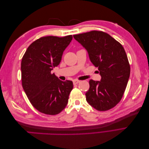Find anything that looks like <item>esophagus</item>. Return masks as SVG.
<instances>
[{"mask_svg":"<svg viewBox=\"0 0 149 149\" xmlns=\"http://www.w3.org/2000/svg\"><path fill=\"white\" fill-rule=\"evenodd\" d=\"M73 82L74 84H77L79 83H80V81L79 80H77V79H74V80H73Z\"/></svg>","mask_w":149,"mask_h":149,"instance_id":"1","label":"esophagus"}]
</instances>
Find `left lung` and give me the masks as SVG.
<instances>
[{"mask_svg":"<svg viewBox=\"0 0 149 149\" xmlns=\"http://www.w3.org/2000/svg\"><path fill=\"white\" fill-rule=\"evenodd\" d=\"M87 49L92 63L98 68L101 81H89L87 102L94 109L106 111L121 100L128 83L130 68L123 45L108 33L93 30L74 35Z\"/></svg>","mask_w":149,"mask_h":149,"instance_id":"8db88e82","label":"left lung"}]
</instances>
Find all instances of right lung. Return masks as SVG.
Segmentation results:
<instances>
[{"label":"right lung","instance_id":"add662e5","mask_svg":"<svg viewBox=\"0 0 149 149\" xmlns=\"http://www.w3.org/2000/svg\"><path fill=\"white\" fill-rule=\"evenodd\" d=\"M73 39L47 36L31 43L22 57V84L32 106L42 113L56 115L63 110L73 89L71 81H63L52 73Z\"/></svg>","mask_w":149,"mask_h":149}]
</instances>
